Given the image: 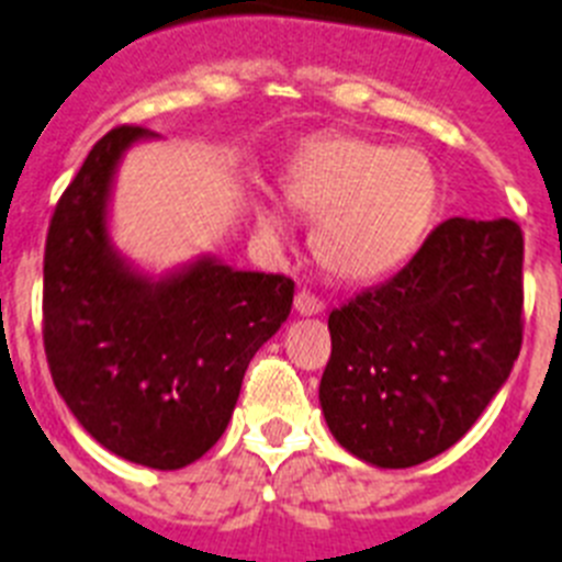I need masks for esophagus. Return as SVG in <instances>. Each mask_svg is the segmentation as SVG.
I'll return each mask as SVG.
<instances>
[{"instance_id": "34e87169", "label": "esophagus", "mask_w": 562, "mask_h": 562, "mask_svg": "<svg viewBox=\"0 0 562 562\" xmlns=\"http://www.w3.org/2000/svg\"><path fill=\"white\" fill-rule=\"evenodd\" d=\"M295 312H297V315H304V317L321 315V312H324V301H321V297H315V295H310V292H297V295H295Z\"/></svg>"}]
</instances>
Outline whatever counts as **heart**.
<instances>
[{
    "label": "heart",
    "instance_id": "heart-1",
    "mask_svg": "<svg viewBox=\"0 0 562 562\" xmlns=\"http://www.w3.org/2000/svg\"><path fill=\"white\" fill-rule=\"evenodd\" d=\"M284 193L315 220L317 265L346 284H371L419 250L439 211L434 162L414 148L360 137L310 143L286 162ZM258 227L284 236V216L256 202Z\"/></svg>",
    "mask_w": 562,
    "mask_h": 562
}]
</instances>
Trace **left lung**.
<instances>
[{
    "label": "left lung",
    "mask_w": 562,
    "mask_h": 562,
    "mask_svg": "<svg viewBox=\"0 0 562 562\" xmlns=\"http://www.w3.org/2000/svg\"><path fill=\"white\" fill-rule=\"evenodd\" d=\"M520 278L513 220L456 216L391 281L331 310L321 408L340 448L380 470L453 448L518 360Z\"/></svg>",
    "instance_id": "1"
}]
</instances>
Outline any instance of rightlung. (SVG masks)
Segmentation results:
<instances>
[{
  "label": "right lung",
  "mask_w": 562,
  "mask_h": 562,
  "mask_svg": "<svg viewBox=\"0 0 562 562\" xmlns=\"http://www.w3.org/2000/svg\"><path fill=\"white\" fill-rule=\"evenodd\" d=\"M148 140V128H112L58 200L44 247V351L58 394L98 445L180 470L225 434L247 366L290 317L295 284L213 252L160 276L123 256L114 180L128 148Z\"/></svg>",
  "instance_id": "1"
}]
</instances>
